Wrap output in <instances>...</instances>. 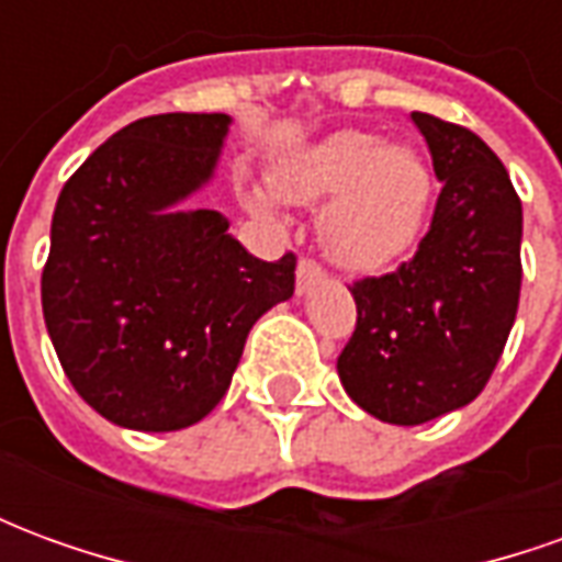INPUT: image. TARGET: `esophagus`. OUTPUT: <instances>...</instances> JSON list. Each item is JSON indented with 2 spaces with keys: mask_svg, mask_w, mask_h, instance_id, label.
Segmentation results:
<instances>
[{
  "mask_svg": "<svg viewBox=\"0 0 562 562\" xmlns=\"http://www.w3.org/2000/svg\"><path fill=\"white\" fill-rule=\"evenodd\" d=\"M322 280H325V268L318 265L316 258L304 256L301 261H297V292L301 294L310 292V289L318 285Z\"/></svg>",
  "mask_w": 562,
  "mask_h": 562,
  "instance_id": "1",
  "label": "esophagus"
}]
</instances>
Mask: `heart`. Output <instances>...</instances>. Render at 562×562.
I'll return each instance as SVG.
<instances>
[{
	"label": "heart",
	"mask_w": 562,
	"mask_h": 562,
	"mask_svg": "<svg viewBox=\"0 0 562 562\" xmlns=\"http://www.w3.org/2000/svg\"><path fill=\"white\" fill-rule=\"evenodd\" d=\"M273 189L292 204H322V244L352 270H382L415 244L430 204V173L406 147H382L370 132H337L285 161ZM249 207L273 216L268 192L252 189Z\"/></svg>",
	"instance_id": "obj_1"
}]
</instances>
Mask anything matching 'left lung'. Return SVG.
I'll return each mask as SVG.
<instances>
[{
  "mask_svg": "<svg viewBox=\"0 0 562 562\" xmlns=\"http://www.w3.org/2000/svg\"><path fill=\"white\" fill-rule=\"evenodd\" d=\"M442 192L409 261L349 285L358 322L337 358L346 394L389 424H424L472 403L518 316L520 198L475 132L413 114Z\"/></svg>",
  "mask_w": 562,
  "mask_h": 562,
  "instance_id": "obj_1",
  "label": "left lung"
}]
</instances>
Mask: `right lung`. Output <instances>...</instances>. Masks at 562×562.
<instances>
[{"label": "right lung", "mask_w": 562, "mask_h": 562, "mask_svg": "<svg viewBox=\"0 0 562 562\" xmlns=\"http://www.w3.org/2000/svg\"><path fill=\"white\" fill-rule=\"evenodd\" d=\"M228 123L135 120L56 201L44 325L75 391L128 430L201 422L232 385L249 328L294 294V252L261 261L216 210H168L213 177Z\"/></svg>", "instance_id": "1"}]
</instances>
